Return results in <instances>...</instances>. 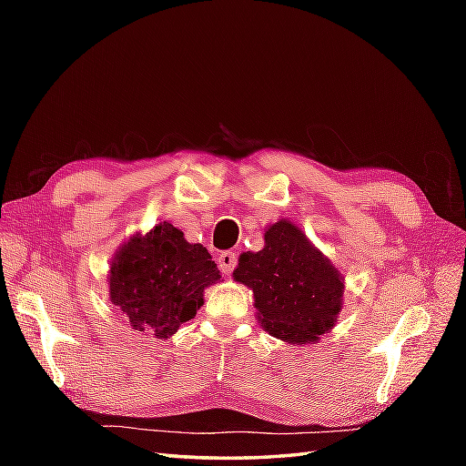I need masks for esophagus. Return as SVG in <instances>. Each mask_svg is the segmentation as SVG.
Segmentation results:
<instances>
[{
	"mask_svg": "<svg viewBox=\"0 0 466 466\" xmlns=\"http://www.w3.org/2000/svg\"><path fill=\"white\" fill-rule=\"evenodd\" d=\"M236 262H238V258H236V254L230 252V250H226V252H222L220 256H218V266H220V270L224 272V276H230L232 274Z\"/></svg>",
	"mask_w": 466,
	"mask_h": 466,
	"instance_id": "esophagus-1",
	"label": "esophagus"
}]
</instances>
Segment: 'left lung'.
<instances>
[{"label":"left lung","instance_id":"obj_1","mask_svg":"<svg viewBox=\"0 0 466 466\" xmlns=\"http://www.w3.org/2000/svg\"><path fill=\"white\" fill-rule=\"evenodd\" d=\"M232 276L252 290L262 329L282 342H319L342 310L344 276L289 218L266 228L264 248L242 252Z\"/></svg>","mask_w":466,"mask_h":466}]
</instances>
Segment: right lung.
<instances>
[{"mask_svg": "<svg viewBox=\"0 0 466 466\" xmlns=\"http://www.w3.org/2000/svg\"><path fill=\"white\" fill-rule=\"evenodd\" d=\"M220 279L210 252L164 220L117 248L107 272V296L132 330L166 340L194 319L206 289Z\"/></svg>", "mask_w": 466, "mask_h": 466, "instance_id": "add662e5", "label": "right lung"}]
</instances>
